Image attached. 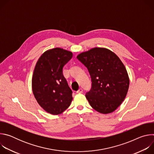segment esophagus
I'll return each instance as SVG.
<instances>
[{"label": "esophagus", "instance_id": "esophagus-1", "mask_svg": "<svg viewBox=\"0 0 154 154\" xmlns=\"http://www.w3.org/2000/svg\"><path fill=\"white\" fill-rule=\"evenodd\" d=\"M83 93V90L82 88H80L78 91H77V93Z\"/></svg>", "mask_w": 154, "mask_h": 154}]
</instances>
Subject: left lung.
<instances>
[{
    "mask_svg": "<svg viewBox=\"0 0 154 154\" xmlns=\"http://www.w3.org/2000/svg\"><path fill=\"white\" fill-rule=\"evenodd\" d=\"M88 70L92 87L86 97L96 111L108 114L114 112L127 94L129 77L119 58L106 48H94L77 55Z\"/></svg>",
    "mask_w": 154,
    "mask_h": 154,
    "instance_id": "1",
    "label": "left lung"
}]
</instances>
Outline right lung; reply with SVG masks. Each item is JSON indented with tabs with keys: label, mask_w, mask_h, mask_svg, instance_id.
I'll return each instance as SVG.
<instances>
[{
	"label": "right lung",
	"mask_w": 154,
	"mask_h": 154,
	"mask_svg": "<svg viewBox=\"0 0 154 154\" xmlns=\"http://www.w3.org/2000/svg\"><path fill=\"white\" fill-rule=\"evenodd\" d=\"M72 53L60 48L48 50L38 59L32 85L38 104L48 113L57 115L70 105L72 91L63 74V68Z\"/></svg>",
	"instance_id": "obj_1"
}]
</instances>
